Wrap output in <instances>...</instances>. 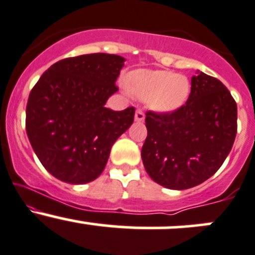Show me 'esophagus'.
I'll list each match as a JSON object with an SVG mask.
<instances>
[{
  "instance_id": "obj_1",
  "label": "esophagus",
  "mask_w": 255,
  "mask_h": 255,
  "mask_svg": "<svg viewBox=\"0 0 255 255\" xmlns=\"http://www.w3.org/2000/svg\"><path fill=\"white\" fill-rule=\"evenodd\" d=\"M144 119H145V116H144L143 110H140V109L136 110V111H135V116H134L135 122H143Z\"/></svg>"
}]
</instances>
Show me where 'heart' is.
Segmentation results:
<instances>
[{"instance_id":"heart-1","label":"heart","mask_w":255,"mask_h":255,"mask_svg":"<svg viewBox=\"0 0 255 255\" xmlns=\"http://www.w3.org/2000/svg\"><path fill=\"white\" fill-rule=\"evenodd\" d=\"M129 92L148 100L157 112H173L186 104L191 92L188 78L168 71H138L130 76Z\"/></svg>"}]
</instances>
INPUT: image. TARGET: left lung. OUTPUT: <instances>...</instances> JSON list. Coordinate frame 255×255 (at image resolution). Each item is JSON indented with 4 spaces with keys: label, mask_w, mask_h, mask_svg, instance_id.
<instances>
[{
    "label": "left lung",
    "mask_w": 255,
    "mask_h": 255,
    "mask_svg": "<svg viewBox=\"0 0 255 255\" xmlns=\"http://www.w3.org/2000/svg\"><path fill=\"white\" fill-rule=\"evenodd\" d=\"M145 126L146 172L160 186L182 191L221 167L237 133V105L219 79L198 71L186 105L171 114L146 112Z\"/></svg>",
    "instance_id": "left-lung-1"
}]
</instances>
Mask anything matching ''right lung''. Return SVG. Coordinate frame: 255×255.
I'll list each match as a JSON object with an SVG mask.
<instances>
[{"label": "right lung", "mask_w": 255, "mask_h": 255, "mask_svg": "<svg viewBox=\"0 0 255 255\" xmlns=\"http://www.w3.org/2000/svg\"><path fill=\"white\" fill-rule=\"evenodd\" d=\"M125 58L90 53L50 67L26 104L29 141L45 168L60 181L84 184L101 175L115 141L134 121V107H105L119 90Z\"/></svg>", "instance_id": "1"}]
</instances>
